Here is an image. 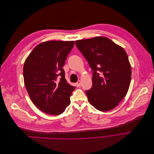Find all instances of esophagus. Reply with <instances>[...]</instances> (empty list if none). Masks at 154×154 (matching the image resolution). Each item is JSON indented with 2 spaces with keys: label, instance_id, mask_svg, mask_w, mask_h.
I'll return each instance as SVG.
<instances>
[{
  "label": "esophagus",
  "instance_id": "34e87169",
  "mask_svg": "<svg viewBox=\"0 0 154 154\" xmlns=\"http://www.w3.org/2000/svg\"><path fill=\"white\" fill-rule=\"evenodd\" d=\"M76 85L77 87H80V85H81V81H80V80H78V81L76 83Z\"/></svg>",
  "mask_w": 154,
  "mask_h": 154
}]
</instances>
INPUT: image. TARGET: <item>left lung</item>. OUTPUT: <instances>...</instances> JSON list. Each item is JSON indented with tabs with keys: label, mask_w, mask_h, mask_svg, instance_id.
<instances>
[{
	"label": "left lung",
	"mask_w": 154,
	"mask_h": 154,
	"mask_svg": "<svg viewBox=\"0 0 154 154\" xmlns=\"http://www.w3.org/2000/svg\"><path fill=\"white\" fill-rule=\"evenodd\" d=\"M92 74V86L85 93L97 110L109 111L127 94L131 80V67L127 53L121 46L103 36L76 40Z\"/></svg>",
	"instance_id": "8db88e82"
}]
</instances>
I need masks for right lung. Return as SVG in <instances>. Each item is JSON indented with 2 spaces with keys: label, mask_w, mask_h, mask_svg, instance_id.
<instances>
[{
  "label": "right lung",
  "mask_w": 154,
  "mask_h": 154,
  "mask_svg": "<svg viewBox=\"0 0 154 154\" xmlns=\"http://www.w3.org/2000/svg\"><path fill=\"white\" fill-rule=\"evenodd\" d=\"M74 41H48L36 45L26 60L24 84L32 103L44 112L63 113L71 103L75 87L65 78L62 68Z\"/></svg>",
  "instance_id": "1"
}]
</instances>
